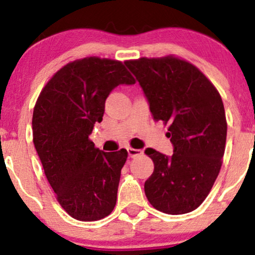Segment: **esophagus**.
<instances>
[{"mask_svg":"<svg viewBox=\"0 0 255 255\" xmlns=\"http://www.w3.org/2000/svg\"><path fill=\"white\" fill-rule=\"evenodd\" d=\"M128 151V154H129L130 158H135V157H139L142 154V151L141 150H137V148H131V147H128L127 148Z\"/></svg>","mask_w":255,"mask_h":255,"instance_id":"1","label":"esophagus"}]
</instances>
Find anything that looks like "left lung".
<instances>
[{
    "label": "left lung",
    "mask_w": 255,
    "mask_h": 255,
    "mask_svg": "<svg viewBox=\"0 0 255 255\" xmlns=\"http://www.w3.org/2000/svg\"><path fill=\"white\" fill-rule=\"evenodd\" d=\"M150 103L156 121L169 125V158L153 148L154 169L145 194L168 215L194 211L209 195L223 163L227 119L217 89L198 67L174 55L126 61Z\"/></svg>",
    "instance_id": "obj_1"
}]
</instances>
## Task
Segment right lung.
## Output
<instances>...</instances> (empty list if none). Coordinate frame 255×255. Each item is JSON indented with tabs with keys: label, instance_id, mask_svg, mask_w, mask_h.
Segmentation results:
<instances>
[{
	"label": "right lung",
	"instance_id": "right-lung-1",
	"mask_svg": "<svg viewBox=\"0 0 255 255\" xmlns=\"http://www.w3.org/2000/svg\"><path fill=\"white\" fill-rule=\"evenodd\" d=\"M134 83L121 61L91 56L58 69L38 96L34 147L58 204L78 221H99L115 207L128 153L98 150L89 136L111 90Z\"/></svg>",
	"mask_w": 255,
	"mask_h": 255
}]
</instances>
